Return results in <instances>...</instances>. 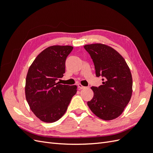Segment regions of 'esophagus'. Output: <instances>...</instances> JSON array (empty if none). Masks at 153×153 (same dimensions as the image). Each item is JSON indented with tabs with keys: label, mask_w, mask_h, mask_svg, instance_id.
<instances>
[{
	"label": "esophagus",
	"mask_w": 153,
	"mask_h": 153,
	"mask_svg": "<svg viewBox=\"0 0 153 153\" xmlns=\"http://www.w3.org/2000/svg\"><path fill=\"white\" fill-rule=\"evenodd\" d=\"M78 87L79 88V89H84V88H85V87L83 86L81 84H78Z\"/></svg>",
	"instance_id": "esophagus-1"
}]
</instances>
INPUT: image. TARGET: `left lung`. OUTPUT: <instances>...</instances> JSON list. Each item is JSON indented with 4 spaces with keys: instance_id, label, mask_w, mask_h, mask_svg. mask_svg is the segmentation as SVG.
<instances>
[{
    "instance_id": "1",
    "label": "left lung",
    "mask_w": 153,
    "mask_h": 153,
    "mask_svg": "<svg viewBox=\"0 0 153 153\" xmlns=\"http://www.w3.org/2000/svg\"><path fill=\"white\" fill-rule=\"evenodd\" d=\"M94 64L96 76H101L103 85L92 87V99L87 105L97 117L110 121L124 111L132 94V76L124 59L116 50L101 43L86 45Z\"/></svg>"
}]
</instances>
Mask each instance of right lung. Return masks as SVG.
Here are the masks:
<instances>
[{
	"label": "right lung",
	"mask_w": 153,
	"mask_h": 153,
	"mask_svg": "<svg viewBox=\"0 0 153 153\" xmlns=\"http://www.w3.org/2000/svg\"><path fill=\"white\" fill-rule=\"evenodd\" d=\"M73 47L55 45L42 51L29 67L25 81V97L36 116L53 123L66 112L76 85H62L58 78L65 73V62Z\"/></svg>",
	"instance_id": "right-lung-1"
}]
</instances>
